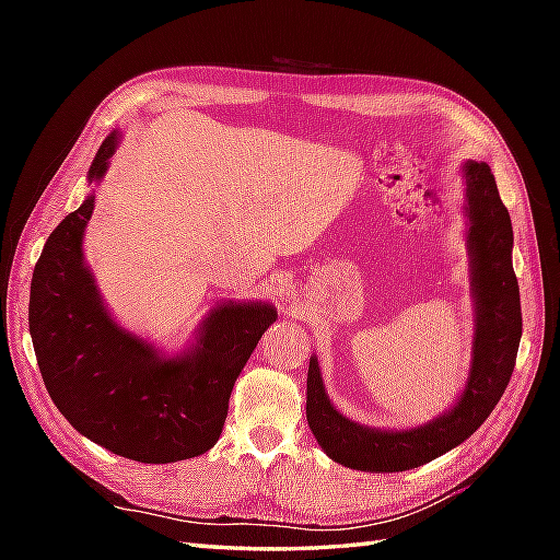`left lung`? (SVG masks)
<instances>
[{
  "instance_id": "8db88e82",
  "label": "left lung",
  "mask_w": 560,
  "mask_h": 560,
  "mask_svg": "<svg viewBox=\"0 0 560 560\" xmlns=\"http://www.w3.org/2000/svg\"><path fill=\"white\" fill-rule=\"evenodd\" d=\"M462 175L467 183L464 213L469 219V281L477 315L467 385L455 407L438 419L407 431H383L355 423L335 409L313 355L307 368V423L319 447L343 467L375 474L407 471L445 455L489 419L513 375L522 337L513 223L489 163L467 161Z\"/></svg>"
}]
</instances>
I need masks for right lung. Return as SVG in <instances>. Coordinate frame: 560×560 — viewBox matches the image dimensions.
Listing matches in <instances>:
<instances>
[{"instance_id": "add662e5", "label": "right lung", "mask_w": 560, "mask_h": 560, "mask_svg": "<svg viewBox=\"0 0 560 560\" xmlns=\"http://www.w3.org/2000/svg\"><path fill=\"white\" fill-rule=\"evenodd\" d=\"M120 144L113 132L89 168L98 183ZM93 195L47 237L33 269L28 327L43 383L65 419L115 455L168 464L205 455L223 431L237 375L277 311L223 303L205 317L197 343L165 355L105 311L83 265Z\"/></svg>"}]
</instances>
